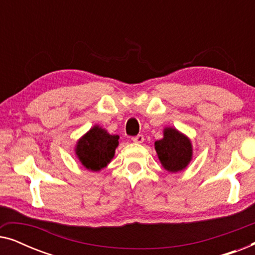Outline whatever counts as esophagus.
I'll return each mask as SVG.
<instances>
[{
  "instance_id": "obj_1",
  "label": "esophagus",
  "mask_w": 255,
  "mask_h": 255,
  "mask_svg": "<svg viewBox=\"0 0 255 255\" xmlns=\"http://www.w3.org/2000/svg\"><path fill=\"white\" fill-rule=\"evenodd\" d=\"M132 141L133 142H137V144H141L142 141H144V135L142 134H138L135 135V137H132Z\"/></svg>"
}]
</instances>
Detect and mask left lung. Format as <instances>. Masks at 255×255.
Here are the masks:
<instances>
[{"label": "left lung", "instance_id": "left-lung-1", "mask_svg": "<svg viewBox=\"0 0 255 255\" xmlns=\"http://www.w3.org/2000/svg\"><path fill=\"white\" fill-rule=\"evenodd\" d=\"M155 151L165 169L172 173L186 168L193 155L189 139L173 128H165L163 138L155 141Z\"/></svg>", "mask_w": 255, "mask_h": 255}]
</instances>
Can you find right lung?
Wrapping results in <instances>:
<instances>
[{
  "mask_svg": "<svg viewBox=\"0 0 255 255\" xmlns=\"http://www.w3.org/2000/svg\"><path fill=\"white\" fill-rule=\"evenodd\" d=\"M118 139V135H111L103 128L94 127L79 140L76 155L87 169L97 172L114 158Z\"/></svg>",
  "mask_w": 255,
  "mask_h": 255,
  "instance_id": "add662e5",
  "label": "right lung"
}]
</instances>
